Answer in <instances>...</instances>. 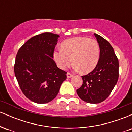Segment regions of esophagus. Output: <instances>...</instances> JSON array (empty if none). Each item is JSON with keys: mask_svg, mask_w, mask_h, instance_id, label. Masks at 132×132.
I'll use <instances>...</instances> for the list:
<instances>
[{"mask_svg": "<svg viewBox=\"0 0 132 132\" xmlns=\"http://www.w3.org/2000/svg\"><path fill=\"white\" fill-rule=\"evenodd\" d=\"M66 76H67L68 78H71V77L73 76V75H72V74L69 73V72H68V73L66 74Z\"/></svg>", "mask_w": 132, "mask_h": 132, "instance_id": "34e87169", "label": "esophagus"}]
</instances>
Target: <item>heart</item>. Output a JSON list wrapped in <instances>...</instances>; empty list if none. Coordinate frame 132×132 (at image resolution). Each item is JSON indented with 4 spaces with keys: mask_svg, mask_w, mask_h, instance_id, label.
<instances>
[{
    "mask_svg": "<svg viewBox=\"0 0 132 132\" xmlns=\"http://www.w3.org/2000/svg\"><path fill=\"white\" fill-rule=\"evenodd\" d=\"M53 57L60 69H66L73 62L76 70L81 69V72L88 73L97 64L100 46L94 39L75 37L63 42L61 49L54 51Z\"/></svg>",
    "mask_w": 132,
    "mask_h": 132,
    "instance_id": "1",
    "label": "heart"
}]
</instances>
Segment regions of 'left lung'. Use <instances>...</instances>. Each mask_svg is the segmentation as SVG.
I'll list each match as a JSON object with an SVG mask.
<instances>
[{"label": "left lung", "instance_id": "left-lung-1", "mask_svg": "<svg viewBox=\"0 0 132 132\" xmlns=\"http://www.w3.org/2000/svg\"><path fill=\"white\" fill-rule=\"evenodd\" d=\"M100 46V57L94 70L82 76L83 82L77 89L78 95L90 104L102 102L112 91L119 79V60L111 45L104 38L94 33Z\"/></svg>", "mask_w": 132, "mask_h": 132}]
</instances>
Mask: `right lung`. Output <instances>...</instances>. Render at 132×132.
I'll list each match as a JSON object with an SVG mask.
<instances>
[{
    "mask_svg": "<svg viewBox=\"0 0 132 132\" xmlns=\"http://www.w3.org/2000/svg\"><path fill=\"white\" fill-rule=\"evenodd\" d=\"M60 36L43 33L28 40L19 50L15 75L24 95L37 104H46L56 97L66 72L57 67L53 58Z\"/></svg>",
    "mask_w": 132,
    "mask_h": 132,
    "instance_id": "add662e5",
    "label": "right lung"
}]
</instances>
